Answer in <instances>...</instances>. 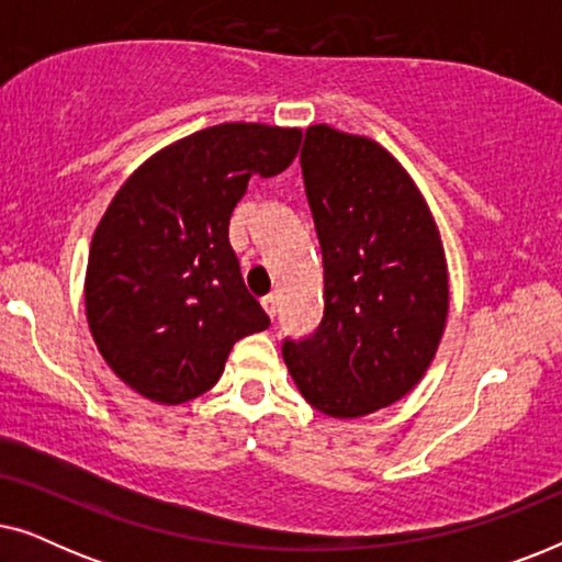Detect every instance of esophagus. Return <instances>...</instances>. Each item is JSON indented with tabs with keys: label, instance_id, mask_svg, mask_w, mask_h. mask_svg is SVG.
I'll return each mask as SVG.
<instances>
[{
	"label": "esophagus",
	"instance_id": "esophagus-1",
	"mask_svg": "<svg viewBox=\"0 0 562 562\" xmlns=\"http://www.w3.org/2000/svg\"><path fill=\"white\" fill-rule=\"evenodd\" d=\"M260 304H263V310H266V314L271 319L276 317V314H279V296H276V294L263 296V302H260Z\"/></svg>",
	"mask_w": 562,
	"mask_h": 562
}]
</instances>
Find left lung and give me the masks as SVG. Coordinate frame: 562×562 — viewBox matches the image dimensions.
Wrapping results in <instances>:
<instances>
[{
  "label": "left lung",
  "instance_id": "1",
  "mask_svg": "<svg viewBox=\"0 0 562 562\" xmlns=\"http://www.w3.org/2000/svg\"><path fill=\"white\" fill-rule=\"evenodd\" d=\"M302 176L325 317L304 340H283V360L314 409L366 417L409 394L432 363L450 304L442 240L417 183L371 137L312 125Z\"/></svg>",
  "mask_w": 562,
  "mask_h": 562
}]
</instances>
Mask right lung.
<instances>
[{"instance_id": "add662e5", "label": "right lung", "mask_w": 562, "mask_h": 562, "mask_svg": "<svg viewBox=\"0 0 562 562\" xmlns=\"http://www.w3.org/2000/svg\"><path fill=\"white\" fill-rule=\"evenodd\" d=\"M302 130L225 122L145 160L89 248L87 319L106 366L145 398L183 404L220 381L233 345L271 325L245 289L229 217L252 176L286 171Z\"/></svg>"}]
</instances>
